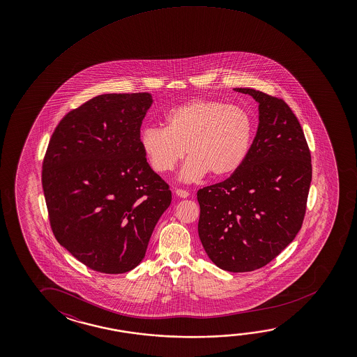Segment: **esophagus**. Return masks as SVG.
<instances>
[{"mask_svg":"<svg viewBox=\"0 0 357 357\" xmlns=\"http://www.w3.org/2000/svg\"><path fill=\"white\" fill-rule=\"evenodd\" d=\"M176 195L178 198L185 199L189 197V193L187 190H183V189H176Z\"/></svg>","mask_w":357,"mask_h":357,"instance_id":"34e87169","label":"esophagus"}]
</instances>
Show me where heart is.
<instances>
[{
	"label": "heart",
	"instance_id": "b5f03b06",
	"mask_svg": "<svg viewBox=\"0 0 357 357\" xmlns=\"http://www.w3.org/2000/svg\"><path fill=\"white\" fill-rule=\"evenodd\" d=\"M165 128L142 132L141 146L153 169L168 173L184 158L181 181H197L233 176L245 163L252 149L255 121L240 105L220 100H193L176 105L164 116Z\"/></svg>",
	"mask_w": 357,
	"mask_h": 357
}]
</instances>
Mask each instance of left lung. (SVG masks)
<instances>
[{
  "label": "left lung",
  "instance_id": "1",
  "mask_svg": "<svg viewBox=\"0 0 357 357\" xmlns=\"http://www.w3.org/2000/svg\"><path fill=\"white\" fill-rule=\"evenodd\" d=\"M259 103L249 157L233 176L197 193L198 233L218 268L260 269L301 229L312 176L304 132L290 107L252 88H235Z\"/></svg>",
  "mask_w": 357,
  "mask_h": 357
}]
</instances>
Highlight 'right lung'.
Instances as JSON below:
<instances>
[{"label": "right lung", "instance_id": "right-lung-1", "mask_svg": "<svg viewBox=\"0 0 357 357\" xmlns=\"http://www.w3.org/2000/svg\"><path fill=\"white\" fill-rule=\"evenodd\" d=\"M149 93L100 94L66 114L42 165V187L53 234L89 269H135L169 187L151 168L141 146Z\"/></svg>", "mask_w": 357, "mask_h": 357}]
</instances>
